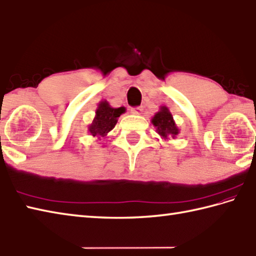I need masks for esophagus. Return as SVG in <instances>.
I'll use <instances>...</instances> for the list:
<instances>
[{"label": "esophagus", "instance_id": "1", "mask_svg": "<svg viewBox=\"0 0 256 256\" xmlns=\"http://www.w3.org/2000/svg\"><path fill=\"white\" fill-rule=\"evenodd\" d=\"M142 107H134V108H132V114H142Z\"/></svg>", "mask_w": 256, "mask_h": 256}]
</instances>
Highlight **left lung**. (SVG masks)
Here are the masks:
<instances>
[{"label": "left lung", "mask_w": 256, "mask_h": 256, "mask_svg": "<svg viewBox=\"0 0 256 256\" xmlns=\"http://www.w3.org/2000/svg\"><path fill=\"white\" fill-rule=\"evenodd\" d=\"M151 122H152L161 139L164 140H168L170 138L174 139L180 132L169 108L166 106H160L159 112H156L154 116L151 118Z\"/></svg>", "instance_id": "1"}]
</instances>
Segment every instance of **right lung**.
Returning <instances> with one entry per match:
<instances>
[{
	"label": "right lung",
	"instance_id": "right-lung-1",
	"mask_svg": "<svg viewBox=\"0 0 256 256\" xmlns=\"http://www.w3.org/2000/svg\"><path fill=\"white\" fill-rule=\"evenodd\" d=\"M126 112L124 107L114 108L107 100H102L98 104L92 124L88 126V132L92 137L98 139L106 137L107 134L116 126L118 118L120 114Z\"/></svg>",
	"mask_w": 256,
	"mask_h": 256
}]
</instances>
